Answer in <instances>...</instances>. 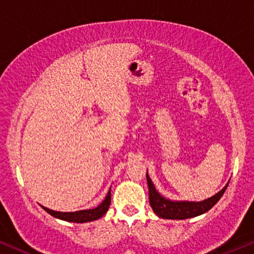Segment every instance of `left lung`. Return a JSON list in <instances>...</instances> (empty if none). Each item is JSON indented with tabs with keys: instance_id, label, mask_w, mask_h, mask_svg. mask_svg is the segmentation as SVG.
<instances>
[{
	"instance_id": "8db88e82",
	"label": "left lung",
	"mask_w": 254,
	"mask_h": 254,
	"mask_svg": "<svg viewBox=\"0 0 254 254\" xmlns=\"http://www.w3.org/2000/svg\"><path fill=\"white\" fill-rule=\"evenodd\" d=\"M146 181L149 186V200L150 205L159 218L163 219H176L183 220L189 219L200 216L208 210H211L214 205L218 203V200L221 198V195L225 192L229 183L224 186L221 190L212 197L205 199L201 201H188V200H171V199L163 197L158 191L156 190L155 185L149 177V173L146 172Z\"/></svg>"
}]
</instances>
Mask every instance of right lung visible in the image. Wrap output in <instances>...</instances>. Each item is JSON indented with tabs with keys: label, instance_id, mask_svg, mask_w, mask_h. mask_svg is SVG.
<instances>
[{
	"label": "right lung",
	"instance_id": "1",
	"mask_svg": "<svg viewBox=\"0 0 254 254\" xmlns=\"http://www.w3.org/2000/svg\"><path fill=\"white\" fill-rule=\"evenodd\" d=\"M111 203V188L109 190L107 197L104 198V200L98 205L97 207L89 208V210H79L75 211V212H59V211L50 210V208L43 207L44 211H47L48 213L51 214L53 217L57 218V219L70 221V223H89V221H94L99 219L101 217H103L107 213L109 206Z\"/></svg>",
	"mask_w": 254,
	"mask_h": 254
}]
</instances>
